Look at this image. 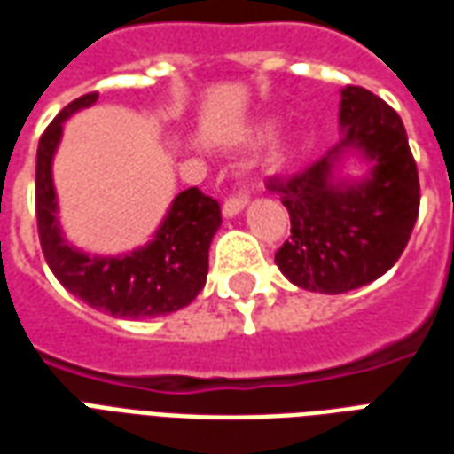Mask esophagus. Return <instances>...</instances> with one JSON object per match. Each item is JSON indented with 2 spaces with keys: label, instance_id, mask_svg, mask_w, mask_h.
<instances>
[{
  "label": "esophagus",
  "instance_id": "34e87169",
  "mask_svg": "<svg viewBox=\"0 0 454 454\" xmlns=\"http://www.w3.org/2000/svg\"><path fill=\"white\" fill-rule=\"evenodd\" d=\"M247 204V197L246 194H233V197L226 199V204H223V216L226 218H233L238 216Z\"/></svg>",
  "mask_w": 454,
  "mask_h": 454
}]
</instances>
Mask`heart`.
Here are the masks:
<instances>
[{"label":"heart","mask_w":454,"mask_h":454,"mask_svg":"<svg viewBox=\"0 0 454 454\" xmlns=\"http://www.w3.org/2000/svg\"><path fill=\"white\" fill-rule=\"evenodd\" d=\"M270 126H262V129L257 130V136H265V133H270ZM286 160V143H275V148L270 150V162L272 165H282Z\"/></svg>","instance_id":"obj_1"}]
</instances>
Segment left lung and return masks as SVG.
<instances>
[{"label":"left lung","instance_id":"left-lung-1","mask_svg":"<svg viewBox=\"0 0 454 454\" xmlns=\"http://www.w3.org/2000/svg\"><path fill=\"white\" fill-rule=\"evenodd\" d=\"M340 143L292 177H270L282 199L292 238L275 262L292 285L342 294L394 267L419 218V169L401 116L362 87L340 92ZM368 165L362 178L340 175L341 162Z\"/></svg>","mask_w":454,"mask_h":454}]
</instances>
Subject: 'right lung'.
Listing matches in <instances>:
<instances>
[{"mask_svg":"<svg viewBox=\"0 0 454 454\" xmlns=\"http://www.w3.org/2000/svg\"><path fill=\"white\" fill-rule=\"evenodd\" d=\"M99 94H84L58 114L35 153V218L48 267L58 282L97 311L116 318H155L189 306L207 285L208 246L221 226L216 199L197 187L179 192L153 240L121 255H92L65 238L58 218L53 158L63 123Z\"/></svg>","mask_w":454,"mask_h":454,"instance_id":"obj_1","label":"right lung"}]
</instances>
